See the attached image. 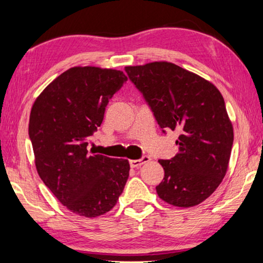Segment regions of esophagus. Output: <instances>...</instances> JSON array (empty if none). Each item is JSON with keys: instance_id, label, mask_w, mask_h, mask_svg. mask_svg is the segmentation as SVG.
<instances>
[{"instance_id": "34e87169", "label": "esophagus", "mask_w": 263, "mask_h": 263, "mask_svg": "<svg viewBox=\"0 0 263 263\" xmlns=\"http://www.w3.org/2000/svg\"><path fill=\"white\" fill-rule=\"evenodd\" d=\"M151 160V158L148 157V156H143L141 159H133V160H130L129 161V164H130V166L132 167H134V168H136V167H140L141 166V165H143V164H146V163H148V161Z\"/></svg>"}]
</instances>
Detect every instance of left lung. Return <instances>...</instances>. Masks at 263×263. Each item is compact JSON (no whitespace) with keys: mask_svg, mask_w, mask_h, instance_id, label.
Returning a JSON list of instances; mask_svg holds the SVG:
<instances>
[{"mask_svg":"<svg viewBox=\"0 0 263 263\" xmlns=\"http://www.w3.org/2000/svg\"><path fill=\"white\" fill-rule=\"evenodd\" d=\"M124 70L159 127L179 133L178 153L159 160L165 175L156 186L158 196L176 207L196 206L214 193L229 167L233 128L221 93L206 79L165 61Z\"/></svg>","mask_w":263,"mask_h":263,"instance_id":"8db88e82","label":"left lung"}]
</instances>
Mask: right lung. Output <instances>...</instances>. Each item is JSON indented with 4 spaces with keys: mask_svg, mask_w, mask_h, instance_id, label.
<instances>
[{
    "mask_svg": "<svg viewBox=\"0 0 263 263\" xmlns=\"http://www.w3.org/2000/svg\"><path fill=\"white\" fill-rule=\"evenodd\" d=\"M127 81L123 71L73 67L34 100L28 135L39 177L73 213L95 218L111 211L129 177V161L89 154V138L105 107Z\"/></svg>",
    "mask_w": 263,
    "mask_h": 263,
    "instance_id": "1",
    "label": "right lung"
}]
</instances>
